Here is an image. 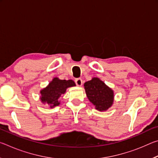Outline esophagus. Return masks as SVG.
Wrapping results in <instances>:
<instances>
[{"instance_id":"esophagus-1","label":"esophagus","mask_w":158,"mask_h":158,"mask_svg":"<svg viewBox=\"0 0 158 158\" xmlns=\"http://www.w3.org/2000/svg\"><path fill=\"white\" fill-rule=\"evenodd\" d=\"M75 83H76V84H77V86H81L82 84H83L82 79H80V78L77 79L75 80Z\"/></svg>"}]
</instances>
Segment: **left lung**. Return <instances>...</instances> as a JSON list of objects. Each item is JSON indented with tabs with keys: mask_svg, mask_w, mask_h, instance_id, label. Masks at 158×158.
I'll list each match as a JSON object with an SVG mask.
<instances>
[{
	"mask_svg": "<svg viewBox=\"0 0 158 158\" xmlns=\"http://www.w3.org/2000/svg\"><path fill=\"white\" fill-rule=\"evenodd\" d=\"M84 86L88 99L95 106V109L100 111H106L113 105L114 90L100 79L93 77L85 82Z\"/></svg>",
	"mask_w": 158,
	"mask_h": 158,
	"instance_id": "1",
	"label": "left lung"
}]
</instances>
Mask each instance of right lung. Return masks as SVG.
I'll return each instance as SVG.
<instances>
[{
	"instance_id": "right-lung-1",
	"label": "right lung",
	"mask_w": 158,
	"mask_h": 158,
	"mask_svg": "<svg viewBox=\"0 0 158 158\" xmlns=\"http://www.w3.org/2000/svg\"><path fill=\"white\" fill-rule=\"evenodd\" d=\"M76 84L72 79L61 80L58 77H54L47 87L40 90V101L42 103L47 104L50 108L58 106L60 102L58 99L61 95L65 94L67 89L75 86Z\"/></svg>"
}]
</instances>
